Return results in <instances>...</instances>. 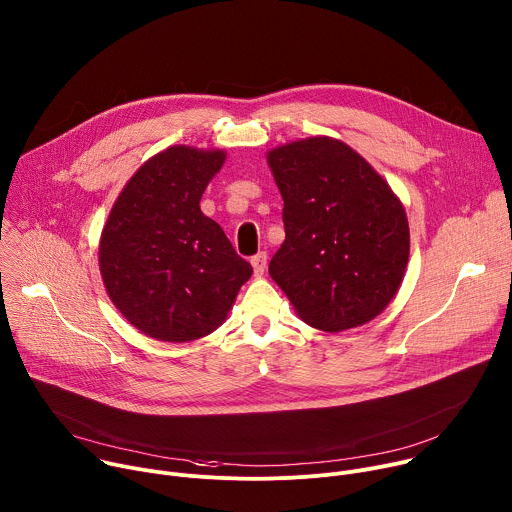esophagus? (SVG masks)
Returning <instances> with one entry per match:
<instances>
[{
	"label": "esophagus",
	"mask_w": 512,
	"mask_h": 512,
	"mask_svg": "<svg viewBox=\"0 0 512 512\" xmlns=\"http://www.w3.org/2000/svg\"><path fill=\"white\" fill-rule=\"evenodd\" d=\"M251 265H253V271H255V275L257 277H261L263 275V271H265V267H267V253H257V255H253L251 257Z\"/></svg>",
	"instance_id": "esophagus-1"
}]
</instances>
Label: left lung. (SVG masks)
<instances>
[{
	"mask_svg": "<svg viewBox=\"0 0 512 512\" xmlns=\"http://www.w3.org/2000/svg\"><path fill=\"white\" fill-rule=\"evenodd\" d=\"M285 241L269 275L300 318L340 332L379 316L409 259V225L389 184L346 143L308 137L267 154Z\"/></svg>",
	"mask_w": 512,
	"mask_h": 512,
	"instance_id": "1",
	"label": "left lung"
}]
</instances>
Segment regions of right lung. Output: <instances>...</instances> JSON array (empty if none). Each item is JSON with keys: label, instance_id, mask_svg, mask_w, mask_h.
<instances>
[{"label": "right lung", "instance_id": "add662e5", "mask_svg": "<svg viewBox=\"0 0 512 512\" xmlns=\"http://www.w3.org/2000/svg\"><path fill=\"white\" fill-rule=\"evenodd\" d=\"M225 152L174 145L145 162L111 208L99 267L115 308L143 334L190 342L221 326L251 277L200 198Z\"/></svg>", "mask_w": 512, "mask_h": 512}]
</instances>
